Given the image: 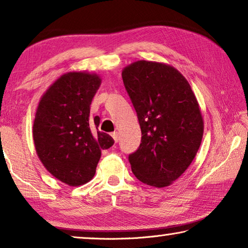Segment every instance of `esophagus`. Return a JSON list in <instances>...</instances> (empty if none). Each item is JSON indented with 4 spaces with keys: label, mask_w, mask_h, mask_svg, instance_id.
I'll use <instances>...</instances> for the list:
<instances>
[{
    "label": "esophagus",
    "mask_w": 248,
    "mask_h": 248,
    "mask_svg": "<svg viewBox=\"0 0 248 248\" xmlns=\"http://www.w3.org/2000/svg\"><path fill=\"white\" fill-rule=\"evenodd\" d=\"M111 137L114 138L115 142H118V141H119V133H118V132H112V133H111Z\"/></svg>",
    "instance_id": "34e87169"
}]
</instances>
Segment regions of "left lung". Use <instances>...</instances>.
<instances>
[{"label":"left lung","instance_id":"obj_1","mask_svg":"<svg viewBox=\"0 0 248 248\" xmlns=\"http://www.w3.org/2000/svg\"><path fill=\"white\" fill-rule=\"evenodd\" d=\"M125 91L136 109L141 143L129 155L132 173L162 188L194 161L203 136V119L187 79L173 66L137 61L123 71Z\"/></svg>","mask_w":248,"mask_h":248}]
</instances>
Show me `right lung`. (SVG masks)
Segmentation results:
<instances>
[{"label": "right lung", "mask_w": 248, "mask_h": 248, "mask_svg": "<svg viewBox=\"0 0 248 248\" xmlns=\"http://www.w3.org/2000/svg\"><path fill=\"white\" fill-rule=\"evenodd\" d=\"M98 75L69 72L41 97L32 127L35 148L50 174L70 186L94 177L102 154L114 139L98 131L99 117L90 119L92 99L99 89Z\"/></svg>", "instance_id": "1"}]
</instances>
